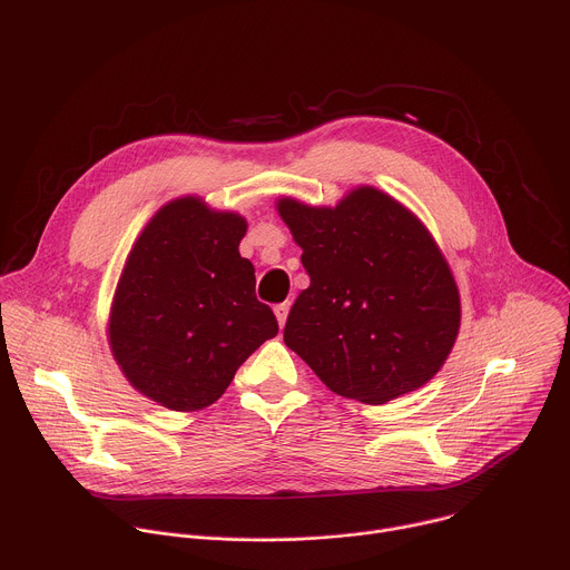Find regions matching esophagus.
Wrapping results in <instances>:
<instances>
[{"label":"esophagus","instance_id":"34e87169","mask_svg":"<svg viewBox=\"0 0 570 570\" xmlns=\"http://www.w3.org/2000/svg\"><path fill=\"white\" fill-rule=\"evenodd\" d=\"M275 315H277L279 327H284V324H286V317H288V304H286V302H284V304H277V306H275Z\"/></svg>","mask_w":570,"mask_h":570}]
</instances>
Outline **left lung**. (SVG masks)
<instances>
[{
    "instance_id": "left-lung-1",
    "label": "left lung",
    "mask_w": 570,
    "mask_h": 570,
    "mask_svg": "<svg viewBox=\"0 0 570 570\" xmlns=\"http://www.w3.org/2000/svg\"><path fill=\"white\" fill-rule=\"evenodd\" d=\"M277 212L302 248L311 284L284 343L332 392L385 403L429 383L460 332V293L426 225L363 185L336 207L291 196Z\"/></svg>"
}]
</instances>
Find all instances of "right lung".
Here are the masks:
<instances>
[{
    "mask_svg": "<svg viewBox=\"0 0 570 570\" xmlns=\"http://www.w3.org/2000/svg\"><path fill=\"white\" fill-rule=\"evenodd\" d=\"M248 223L198 196L161 205L132 243L110 304L108 343L128 383L169 411L212 405L279 327L255 295L238 243Z\"/></svg>",
    "mask_w": 570,
    "mask_h": 570,
    "instance_id": "right-lung-1",
    "label": "right lung"
}]
</instances>
